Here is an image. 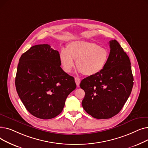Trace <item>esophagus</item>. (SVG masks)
Here are the masks:
<instances>
[{
    "mask_svg": "<svg viewBox=\"0 0 148 148\" xmlns=\"http://www.w3.org/2000/svg\"><path fill=\"white\" fill-rule=\"evenodd\" d=\"M75 82L76 83V84H77V86L79 87V85H80V79L79 78V77H75Z\"/></svg>",
    "mask_w": 148,
    "mask_h": 148,
    "instance_id": "1",
    "label": "esophagus"
}]
</instances>
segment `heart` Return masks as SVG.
<instances>
[{"instance_id": "obj_1", "label": "heart", "mask_w": 148, "mask_h": 148, "mask_svg": "<svg viewBox=\"0 0 148 148\" xmlns=\"http://www.w3.org/2000/svg\"><path fill=\"white\" fill-rule=\"evenodd\" d=\"M109 53L105 48L94 42L77 41L70 42L60 53V60L64 71L69 73L75 61L79 71L92 76L101 72L106 66Z\"/></svg>"}]
</instances>
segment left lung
<instances>
[{
  "instance_id": "1",
  "label": "left lung",
  "mask_w": 148,
  "mask_h": 148,
  "mask_svg": "<svg viewBox=\"0 0 148 148\" xmlns=\"http://www.w3.org/2000/svg\"><path fill=\"white\" fill-rule=\"evenodd\" d=\"M110 51L104 68L96 75L83 79L84 110L93 118L109 119L117 114L125 104L133 86L131 62L119 42L109 41Z\"/></svg>"
}]
</instances>
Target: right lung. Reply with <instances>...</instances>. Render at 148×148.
<instances>
[{
	"label": "right lung",
	"mask_w": 148,
	"mask_h": 148,
	"mask_svg": "<svg viewBox=\"0 0 148 148\" xmlns=\"http://www.w3.org/2000/svg\"><path fill=\"white\" fill-rule=\"evenodd\" d=\"M60 65L59 51L49 44L32 46L20 58L15 87L27 110L38 118L59 115L67 97L76 88L74 78Z\"/></svg>",
	"instance_id": "add662e5"
}]
</instances>
